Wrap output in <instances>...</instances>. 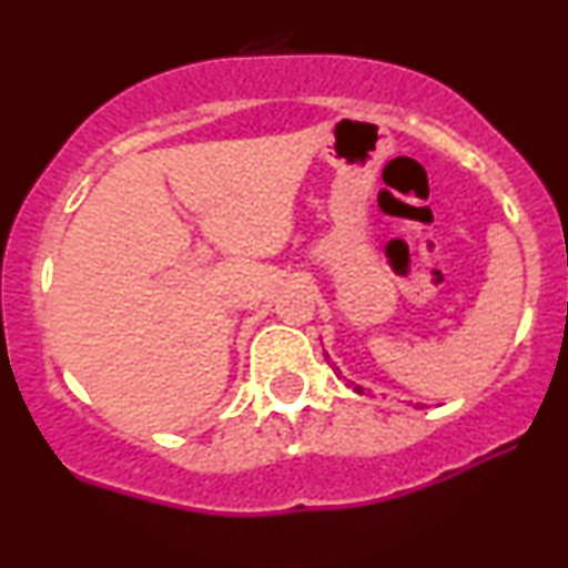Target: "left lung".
<instances>
[{
	"label": "left lung",
	"instance_id": "obj_1",
	"mask_svg": "<svg viewBox=\"0 0 568 568\" xmlns=\"http://www.w3.org/2000/svg\"><path fill=\"white\" fill-rule=\"evenodd\" d=\"M355 389H357V393H361V387H355Z\"/></svg>",
	"mask_w": 568,
	"mask_h": 568
}]
</instances>
